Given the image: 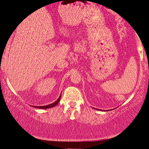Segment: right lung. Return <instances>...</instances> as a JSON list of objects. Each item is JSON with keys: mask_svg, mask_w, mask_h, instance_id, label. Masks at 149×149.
<instances>
[{"mask_svg": "<svg viewBox=\"0 0 149 149\" xmlns=\"http://www.w3.org/2000/svg\"><path fill=\"white\" fill-rule=\"evenodd\" d=\"M61 96L58 97V98L57 99L56 101H55L53 103H52L51 104H48V105H46V106H40V107H37L38 109H49V108H51V107H53L56 106V104H57L58 102L60 101V99H61Z\"/></svg>", "mask_w": 149, "mask_h": 149, "instance_id": "right-lung-1", "label": "right lung"}]
</instances>
